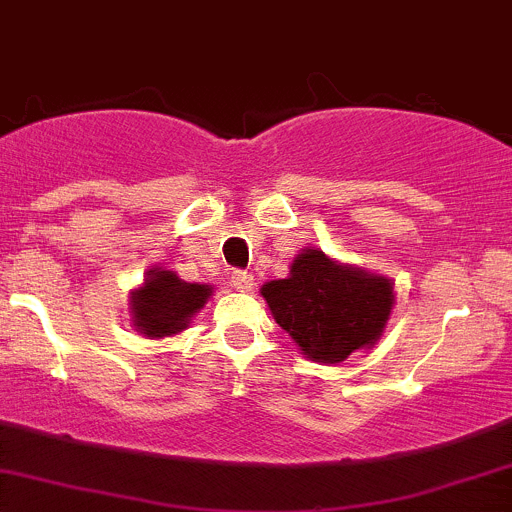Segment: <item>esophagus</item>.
<instances>
[{
    "instance_id": "1",
    "label": "esophagus",
    "mask_w": 512,
    "mask_h": 512,
    "mask_svg": "<svg viewBox=\"0 0 512 512\" xmlns=\"http://www.w3.org/2000/svg\"><path fill=\"white\" fill-rule=\"evenodd\" d=\"M231 286L241 293L251 291V288H254V276H251L249 271H234L231 273Z\"/></svg>"
}]
</instances>
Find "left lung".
<instances>
[{"label":"left lung","instance_id":"left-lung-1","mask_svg":"<svg viewBox=\"0 0 512 512\" xmlns=\"http://www.w3.org/2000/svg\"><path fill=\"white\" fill-rule=\"evenodd\" d=\"M261 295L300 352L330 365L372 347L394 305L389 278L337 263L318 249L300 251L288 278L268 281Z\"/></svg>","mask_w":512,"mask_h":512}]
</instances>
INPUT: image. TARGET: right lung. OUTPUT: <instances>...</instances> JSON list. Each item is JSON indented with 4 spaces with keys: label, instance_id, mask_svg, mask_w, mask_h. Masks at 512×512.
Here are the masks:
<instances>
[{
    "label": "right lung",
    "instance_id": "obj_1",
    "mask_svg": "<svg viewBox=\"0 0 512 512\" xmlns=\"http://www.w3.org/2000/svg\"><path fill=\"white\" fill-rule=\"evenodd\" d=\"M212 286L187 283L175 271L150 268L145 283L130 293V313L138 333L145 337H167L182 333L202 310Z\"/></svg>",
    "mask_w": 512,
    "mask_h": 512
}]
</instances>
